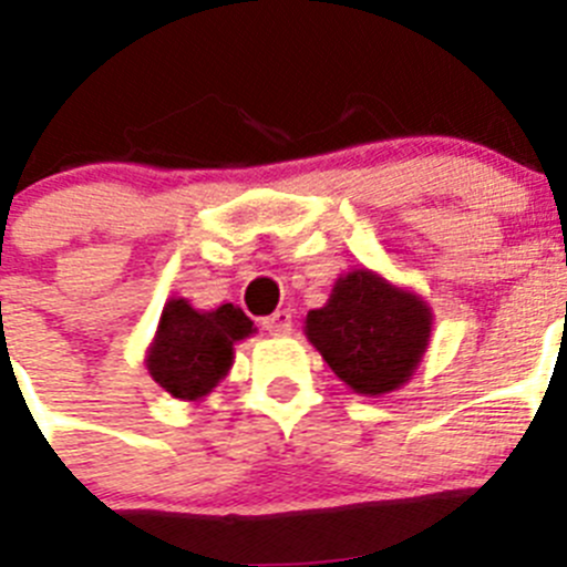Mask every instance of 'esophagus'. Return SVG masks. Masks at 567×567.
Returning <instances> with one entry per match:
<instances>
[{"label": "esophagus", "instance_id": "1", "mask_svg": "<svg viewBox=\"0 0 567 567\" xmlns=\"http://www.w3.org/2000/svg\"><path fill=\"white\" fill-rule=\"evenodd\" d=\"M262 327H266L271 336H288L290 327H293V316H290V310H277L274 316L262 319Z\"/></svg>", "mask_w": 567, "mask_h": 567}]
</instances>
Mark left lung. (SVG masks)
<instances>
[{
  "instance_id": "left-lung-1",
  "label": "left lung",
  "mask_w": 567,
  "mask_h": 567,
  "mask_svg": "<svg viewBox=\"0 0 567 567\" xmlns=\"http://www.w3.org/2000/svg\"><path fill=\"white\" fill-rule=\"evenodd\" d=\"M431 330L427 301L372 268L341 274L324 308L305 319V336L327 367L363 396L409 383L427 352Z\"/></svg>"
}]
</instances>
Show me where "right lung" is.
Instances as JSON below:
<instances>
[{
	"label": "right lung",
	"mask_w": 567,
	"mask_h": 567,
	"mask_svg": "<svg viewBox=\"0 0 567 567\" xmlns=\"http://www.w3.org/2000/svg\"><path fill=\"white\" fill-rule=\"evenodd\" d=\"M254 332V321L231 301L215 310H195L187 299L173 296L145 352V367L171 396L200 403L229 374L235 343Z\"/></svg>",
	"instance_id": "obj_1"
}]
</instances>
